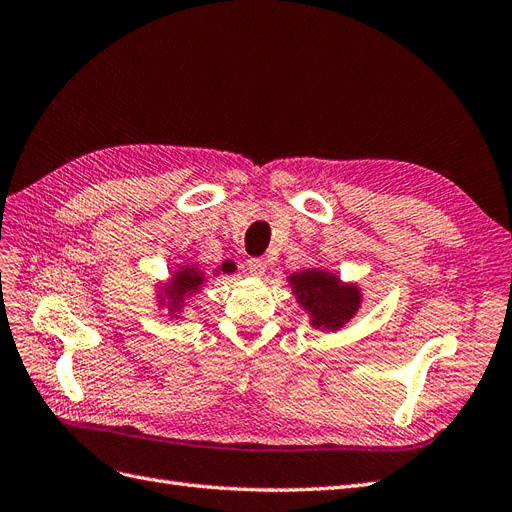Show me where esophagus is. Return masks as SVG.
I'll return each instance as SVG.
<instances>
[{
	"label": "esophagus",
	"instance_id": "34e87169",
	"mask_svg": "<svg viewBox=\"0 0 512 512\" xmlns=\"http://www.w3.org/2000/svg\"><path fill=\"white\" fill-rule=\"evenodd\" d=\"M248 272H251L255 279H261V276L266 274V268H268V264L264 259H259V257H253V259H248Z\"/></svg>",
	"mask_w": 512,
	"mask_h": 512
}]
</instances>
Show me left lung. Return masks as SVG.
Listing matches in <instances>:
<instances>
[{
	"mask_svg": "<svg viewBox=\"0 0 512 512\" xmlns=\"http://www.w3.org/2000/svg\"><path fill=\"white\" fill-rule=\"evenodd\" d=\"M296 302L309 313L315 330L337 332L352 319L362 302V291L356 283H343L337 274L309 268L287 276Z\"/></svg>",
	"mask_w": 512,
	"mask_h": 512,
	"instance_id": "left-lung-1",
	"label": "left lung"
}]
</instances>
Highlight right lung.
Masks as SVG:
<instances>
[{
    "mask_svg": "<svg viewBox=\"0 0 512 512\" xmlns=\"http://www.w3.org/2000/svg\"><path fill=\"white\" fill-rule=\"evenodd\" d=\"M233 266L231 261H223L221 268H216L214 276L216 274H229L233 272ZM208 274L203 272L197 264H186V266H180L178 270H175L171 274L169 283H160L158 291H156V302L160 309H167L171 317H180L186 309V302L191 300L197 291L203 287V283H206Z\"/></svg>",
    "mask_w": 512,
    "mask_h": 512,
    "instance_id": "right-lung-1",
    "label": "right lung"
}]
</instances>
